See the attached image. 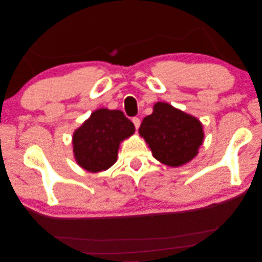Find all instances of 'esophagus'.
Wrapping results in <instances>:
<instances>
[{
  "mask_svg": "<svg viewBox=\"0 0 262 262\" xmlns=\"http://www.w3.org/2000/svg\"><path fill=\"white\" fill-rule=\"evenodd\" d=\"M132 122H134V124H135L136 130H138L139 126H140V119L138 117H134V118H132Z\"/></svg>",
  "mask_w": 262,
  "mask_h": 262,
  "instance_id": "esophagus-1",
  "label": "esophagus"
}]
</instances>
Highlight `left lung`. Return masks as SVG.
<instances>
[{
	"label": "left lung",
	"mask_w": 262,
	"mask_h": 262,
	"mask_svg": "<svg viewBox=\"0 0 262 262\" xmlns=\"http://www.w3.org/2000/svg\"><path fill=\"white\" fill-rule=\"evenodd\" d=\"M139 135L148 144L153 157L169 167L190 162L204 141L199 119L166 102L154 104L153 113L143 119Z\"/></svg>",
	"instance_id": "obj_1"
}]
</instances>
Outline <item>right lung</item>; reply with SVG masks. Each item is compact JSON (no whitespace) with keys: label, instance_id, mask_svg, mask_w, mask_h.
<instances>
[{"label":"right lung","instance_id":"right-lung-1","mask_svg":"<svg viewBox=\"0 0 262 262\" xmlns=\"http://www.w3.org/2000/svg\"><path fill=\"white\" fill-rule=\"evenodd\" d=\"M134 134V123L121 110H95L73 134L76 161L90 172L107 170L116 162L119 144Z\"/></svg>","mask_w":262,"mask_h":262}]
</instances>
